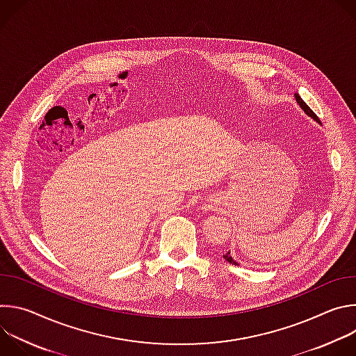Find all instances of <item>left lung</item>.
<instances>
[{"instance_id": "8db88e82", "label": "left lung", "mask_w": 356, "mask_h": 356, "mask_svg": "<svg viewBox=\"0 0 356 356\" xmlns=\"http://www.w3.org/2000/svg\"><path fill=\"white\" fill-rule=\"evenodd\" d=\"M296 101H297V103L300 104V107H301L304 111H306V114H309L310 117H313L316 121H318V122H320V118H318V117L314 114V111H313V110H312V108H310V107H309L306 103H304L302 98H301L298 94H296ZM224 259H225L227 262L232 264V265H238V264H236V262L232 259V257L229 255V252H228V253H225V255H224Z\"/></svg>"}]
</instances>
